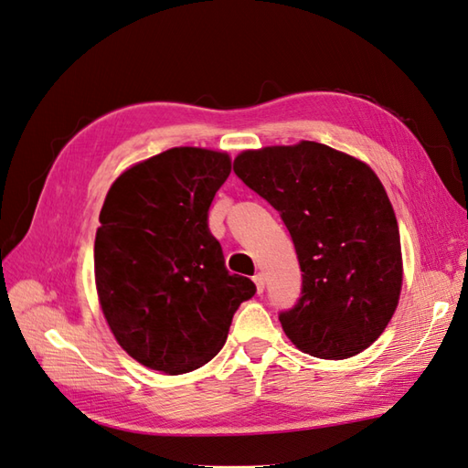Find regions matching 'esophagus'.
Instances as JSON below:
<instances>
[{"mask_svg": "<svg viewBox=\"0 0 468 468\" xmlns=\"http://www.w3.org/2000/svg\"><path fill=\"white\" fill-rule=\"evenodd\" d=\"M254 283H256V290H258V293L264 292L266 280H264V276H261V273H256V276H254Z\"/></svg>", "mask_w": 468, "mask_h": 468, "instance_id": "1", "label": "esophagus"}]
</instances>
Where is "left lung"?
<instances>
[{
  "mask_svg": "<svg viewBox=\"0 0 468 468\" xmlns=\"http://www.w3.org/2000/svg\"><path fill=\"white\" fill-rule=\"evenodd\" d=\"M234 173L286 224L302 268V298L280 312L292 344L322 359L367 349L389 324L403 282L401 240L373 170L303 141L246 151Z\"/></svg>",
  "mask_w": 468,
  "mask_h": 468,
  "instance_id": "obj_1",
  "label": "left lung"
}]
</instances>
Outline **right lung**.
Listing matches in <instances>:
<instances>
[{
	"label": "right lung",
	"mask_w": 468,
	"mask_h": 468,
	"mask_svg": "<svg viewBox=\"0 0 468 468\" xmlns=\"http://www.w3.org/2000/svg\"><path fill=\"white\" fill-rule=\"evenodd\" d=\"M226 153L178 146L122 173L102 204L95 282L119 346L143 366L180 375L202 367L228 337L254 282L224 266L208 228L230 175Z\"/></svg>",
	"instance_id": "add662e5"
}]
</instances>
